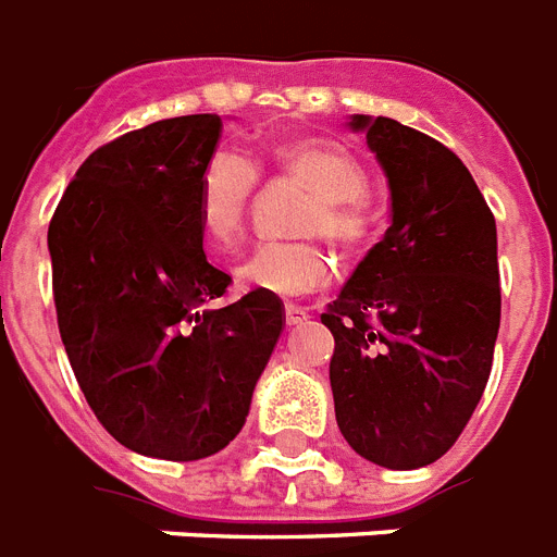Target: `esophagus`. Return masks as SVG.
I'll use <instances>...</instances> for the list:
<instances>
[{"instance_id": "obj_1", "label": "esophagus", "mask_w": 557, "mask_h": 557, "mask_svg": "<svg viewBox=\"0 0 557 557\" xmlns=\"http://www.w3.org/2000/svg\"><path fill=\"white\" fill-rule=\"evenodd\" d=\"M305 319H307L305 307H296V305L284 307V322H287V324H301Z\"/></svg>"}]
</instances>
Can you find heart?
<instances>
[{"label":"heart","instance_id":"obj_1","mask_svg":"<svg viewBox=\"0 0 557 557\" xmlns=\"http://www.w3.org/2000/svg\"><path fill=\"white\" fill-rule=\"evenodd\" d=\"M270 166L278 177L313 193L299 218V233L324 235L339 250L359 252L371 242L373 209L368 201V172L362 160L331 140H284L273 146ZM258 166L247 154L218 146L198 175V221L218 252H230L247 233V215L258 193ZM331 256L315 238L264 242L235 267L244 287L273 296H305L327 284Z\"/></svg>","mask_w":557,"mask_h":557}]
</instances>
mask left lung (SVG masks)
Listing matches in <instances>:
<instances>
[{
    "mask_svg": "<svg viewBox=\"0 0 557 557\" xmlns=\"http://www.w3.org/2000/svg\"><path fill=\"white\" fill-rule=\"evenodd\" d=\"M350 126L388 175L394 221L322 313L336 422L364 460L420 469L455 446L492 371L495 215L440 140L391 117L356 114Z\"/></svg>",
    "mask_w": 557,
    "mask_h": 557,
    "instance_id": "1",
    "label": "left lung"
}]
</instances>
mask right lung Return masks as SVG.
<instances>
[{"label": "right lung", "instance_id": "1", "mask_svg": "<svg viewBox=\"0 0 557 557\" xmlns=\"http://www.w3.org/2000/svg\"><path fill=\"white\" fill-rule=\"evenodd\" d=\"M221 117L186 114L88 154L48 224L62 345L111 437L160 460H201L235 440L282 333V301L207 261L198 175Z\"/></svg>", "mask_w": 557, "mask_h": 557}]
</instances>
